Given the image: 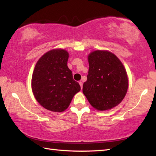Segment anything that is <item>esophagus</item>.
Listing matches in <instances>:
<instances>
[{"instance_id": "esophagus-1", "label": "esophagus", "mask_w": 156, "mask_h": 156, "mask_svg": "<svg viewBox=\"0 0 156 156\" xmlns=\"http://www.w3.org/2000/svg\"><path fill=\"white\" fill-rule=\"evenodd\" d=\"M79 84H80L81 89H83V83H82V82H79Z\"/></svg>"}]
</instances>
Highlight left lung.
<instances>
[{
    "mask_svg": "<svg viewBox=\"0 0 156 156\" xmlns=\"http://www.w3.org/2000/svg\"><path fill=\"white\" fill-rule=\"evenodd\" d=\"M87 80L83 92L95 109L105 111L119 105L127 91V74L122 63L113 53L97 50L88 56Z\"/></svg>",
    "mask_w": 156,
    "mask_h": 156,
    "instance_id": "left-lung-1",
    "label": "left lung"
}]
</instances>
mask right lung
Listing matches in <instances>:
<instances>
[{
	"instance_id": "1",
	"label": "right lung",
	"mask_w": 156,
	"mask_h": 156,
	"mask_svg": "<svg viewBox=\"0 0 156 156\" xmlns=\"http://www.w3.org/2000/svg\"><path fill=\"white\" fill-rule=\"evenodd\" d=\"M69 53L53 49L38 60L34 68L31 88L37 101L46 109L62 112L69 106L80 86L67 67Z\"/></svg>"
}]
</instances>
